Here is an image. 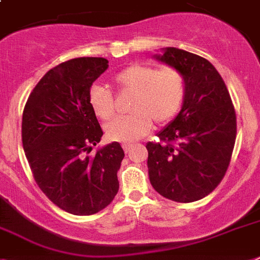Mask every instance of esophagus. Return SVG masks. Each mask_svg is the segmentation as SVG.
<instances>
[{
  "label": "esophagus",
  "mask_w": 260,
  "mask_h": 260,
  "mask_svg": "<svg viewBox=\"0 0 260 260\" xmlns=\"http://www.w3.org/2000/svg\"><path fill=\"white\" fill-rule=\"evenodd\" d=\"M132 149V145H123V150H125V153H128Z\"/></svg>",
  "instance_id": "34e87169"
}]
</instances>
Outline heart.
<instances>
[{"label": "heart", "mask_w": 260, "mask_h": 260, "mask_svg": "<svg viewBox=\"0 0 260 260\" xmlns=\"http://www.w3.org/2000/svg\"><path fill=\"white\" fill-rule=\"evenodd\" d=\"M123 91L134 94L128 117L115 118L105 126L107 139L132 145L145 137L153 126L170 122L181 110L186 95V81L178 69H158L150 65H132L114 77ZM89 105L95 117L109 121L114 117V98L110 90L94 85L89 91Z\"/></svg>", "instance_id": "b5f03b06"}]
</instances>
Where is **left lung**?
I'll return each instance as SVG.
<instances>
[{
  "mask_svg": "<svg viewBox=\"0 0 260 260\" xmlns=\"http://www.w3.org/2000/svg\"><path fill=\"white\" fill-rule=\"evenodd\" d=\"M154 59L178 69L186 81L181 111L149 142L150 183L179 203L205 198L226 174L237 137V115L224 81L205 58L177 48L162 49Z\"/></svg>",
  "mask_w": 260,
  "mask_h": 260,
  "instance_id": "obj_1",
  "label": "left lung"
}]
</instances>
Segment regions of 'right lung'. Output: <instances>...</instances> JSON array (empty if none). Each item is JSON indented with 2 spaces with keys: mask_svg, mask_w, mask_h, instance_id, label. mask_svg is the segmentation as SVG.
I'll list each match as a JSON object with an SVG mask.
<instances>
[{
  "mask_svg": "<svg viewBox=\"0 0 260 260\" xmlns=\"http://www.w3.org/2000/svg\"><path fill=\"white\" fill-rule=\"evenodd\" d=\"M107 68L101 57L59 63L41 78L23 109L22 145L34 179L51 202L74 215L104 210L119 188L121 145L109 143L87 155L104 135L89 91Z\"/></svg>",
  "mask_w": 260,
  "mask_h": 260,
  "instance_id": "add662e5",
  "label": "right lung"
}]
</instances>
